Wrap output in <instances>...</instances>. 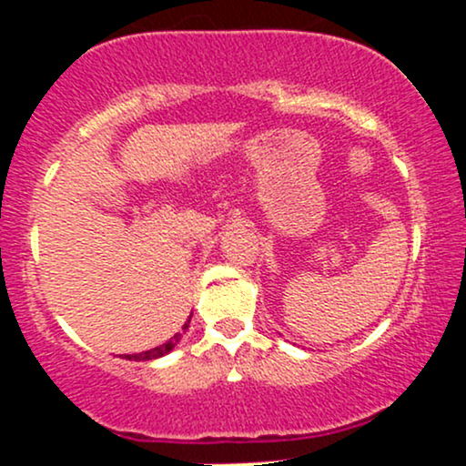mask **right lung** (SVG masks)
<instances>
[{"instance_id":"1","label":"right lung","mask_w":466,"mask_h":466,"mask_svg":"<svg viewBox=\"0 0 466 466\" xmlns=\"http://www.w3.org/2000/svg\"><path fill=\"white\" fill-rule=\"evenodd\" d=\"M188 324H190V319H188V322L184 324V329H188ZM179 339H181V333L175 335L173 339H170V341H166V344L157 346V349H151V350H147V352H137V355H127L125 360H133V361H148V360H157V357L168 355V352L173 350L175 346L179 344Z\"/></svg>"}]
</instances>
